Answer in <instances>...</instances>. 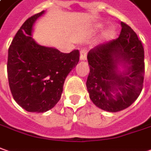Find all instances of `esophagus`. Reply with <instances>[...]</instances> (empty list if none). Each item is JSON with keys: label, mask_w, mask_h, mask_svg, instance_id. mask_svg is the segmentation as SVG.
Wrapping results in <instances>:
<instances>
[{"label": "esophagus", "mask_w": 151, "mask_h": 151, "mask_svg": "<svg viewBox=\"0 0 151 151\" xmlns=\"http://www.w3.org/2000/svg\"><path fill=\"white\" fill-rule=\"evenodd\" d=\"M87 50L86 49H83L80 51V59L81 60H86L87 59Z\"/></svg>", "instance_id": "1"}]
</instances>
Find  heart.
Returning <instances> with one entry per match:
<instances>
[{"label": "heart", "instance_id": "1", "mask_svg": "<svg viewBox=\"0 0 151 151\" xmlns=\"http://www.w3.org/2000/svg\"><path fill=\"white\" fill-rule=\"evenodd\" d=\"M115 35V31L113 30V29H109V30H107L106 31V37L107 38H112V37L114 36Z\"/></svg>", "mask_w": 151, "mask_h": 151}]
</instances>
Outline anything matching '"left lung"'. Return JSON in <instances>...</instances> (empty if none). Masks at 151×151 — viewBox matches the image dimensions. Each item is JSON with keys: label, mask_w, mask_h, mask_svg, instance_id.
Wrapping results in <instances>:
<instances>
[{"label": "left lung", "mask_w": 151, "mask_h": 151, "mask_svg": "<svg viewBox=\"0 0 151 151\" xmlns=\"http://www.w3.org/2000/svg\"><path fill=\"white\" fill-rule=\"evenodd\" d=\"M117 39L94 47L88 54L90 73L87 88L90 99L102 110L116 112L130 106L143 88L145 76L144 48L136 32L121 22ZM127 67L118 74L117 64Z\"/></svg>", "instance_id": "left-lung-1"}]
</instances>
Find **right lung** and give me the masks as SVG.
<instances>
[{"label": "right lung", "mask_w": 151, "mask_h": 151, "mask_svg": "<svg viewBox=\"0 0 151 151\" xmlns=\"http://www.w3.org/2000/svg\"><path fill=\"white\" fill-rule=\"evenodd\" d=\"M44 12L25 20L8 50L7 74L12 97L30 112H45L56 105L66 77L79 61L78 50L62 53L33 40V24Z\"/></svg>", "instance_id": "1"}]
</instances>
